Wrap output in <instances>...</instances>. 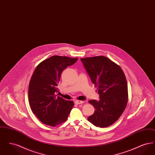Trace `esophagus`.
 Wrapping results in <instances>:
<instances>
[{"label": "esophagus", "instance_id": "obj_1", "mask_svg": "<svg viewBox=\"0 0 155 155\" xmlns=\"http://www.w3.org/2000/svg\"><path fill=\"white\" fill-rule=\"evenodd\" d=\"M84 102V101H78V100H77V101H75V102H74V103H75L76 104H82V103H83Z\"/></svg>", "mask_w": 155, "mask_h": 155}]
</instances>
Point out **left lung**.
<instances>
[{
    "instance_id": "1",
    "label": "left lung",
    "mask_w": 155,
    "mask_h": 155,
    "mask_svg": "<svg viewBox=\"0 0 155 155\" xmlns=\"http://www.w3.org/2000/svg\"><path fill=\"white\" fill-rule=\"evenodd\" d=\"M80 59L92 82L97 87L100 98L98 101H89L95 110L88 120L96 127H109L121 116L128 102L125 74L120 67L105 56Z\"/></svg>"
}]
</instances>
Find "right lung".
Wrapping results in <instances>:
<instances>
[{
    "instance_id": "add662e5",
    "label": "right lung",
    "mask_w": 155,
    "mask_h": 155,
    "mask_svg": "<svg viewBox=\"0 0 155 155\" xmlns=\"http://www.w3.org/2000/svg\"><path fill=\"white\" fill-rule=\"evenodd\" d=\"M78 58L53 56L40 63L34 71L28 88L31 109L45 124L54 127L65 122L73 106L56 93L62 71Z\"/></svg>"
}]
</instances>
